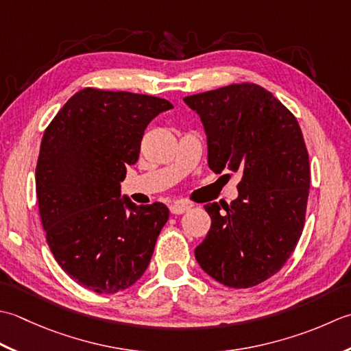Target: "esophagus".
Wrapping results in <instances>:
<instances>
[{"instance_id": "1", "label": "esophagus", "mask_w": 351, "mask_h": 351, "mask_svg": "<svg viewBox=\"0 0 351 351\" xmlns=\"http://www.w3.org/2000/svg\"><path fill=\"white\" fill-rule=\"evenodd\" d=\"M188 209H189V206L183 202H176L169 206V210H171V213H174V215H180V213L186 212Z\"/></svg>"}]
</instances>
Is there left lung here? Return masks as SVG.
Here are the masks:
<instances>
[{
	"instance_id": "obj_1",
	"label": "left lung",
	"mask_w": 351,
	"mask_h": 351,
	"mask_svg": "<svg viewBox=\"0 0 351 351\" xmlns=\"http://www.w3.org/2000/svg\"><path fill=\"white\" fill-rule=\"evenodd\" d=\"M183 99L204 125L209 168L241 174L238 198L204 206L212 226L195 259L221 285L252 288L282 269L303 232L311 171L302 128L254 83Z\"/></svg>"
}]
</instances>
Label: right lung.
Here are the masks:
<instances>
[{
    "label": "right lung",
    "instance_id": "1",
    "mask_svg": "<svg viewBox=\"0 0 351 351\" xmlns=\"http://www.w3.org/2000/svg\"><path fill=\"white\" fill-rule=\"evenodd\" d=\"M168 99L84 88L49 123L36 165V194L48 247L65 273L97 294L127 289L145 273L162 227L163 203L121 197L147 125Z\"/></svg>",
    "mask_w": 351,
    "mask_h": 351
}]
</instances>
